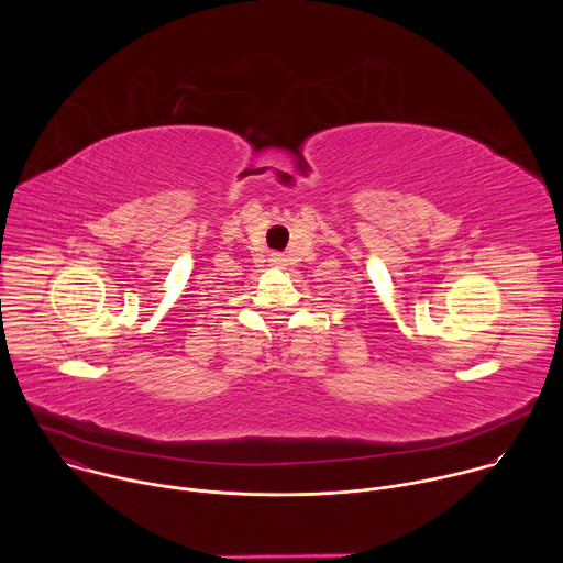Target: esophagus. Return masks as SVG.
<instances>
[{"mask_svg": "<svg viewBox=\"0 0 563 563\" xmlns=\"http://www.w3.org/2000/svg\"><path fill=\"white\" fill-rule=\"evenodd\" d=\"M272 265H274V267H285V258H283L280 254H274V256H272Z\"/></svg>", "mask_w": 563, "mask_h": 563, "instance_id": "esophagus-1", "label": "esophagus"}]
</instances>
